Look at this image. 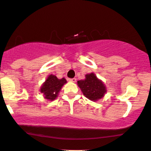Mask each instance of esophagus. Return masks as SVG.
I'll list each match as a JSON object with an SVG mask.
<instances>
[{"mask_svg": "<svg viewBox=\"0 0 151 151\" xmlns=\"http://www.w3.org/2000/svg\"><path fill=\"white\" fill-rule=\"evenodd\" d=\"M69 81H70L73 82V83H76V78H70V79H69Z\"/></svg>", "mask_w": 151, "mask_h": 151, "instance_id": "obj_1", "label": "esophagus"}]
</instances>
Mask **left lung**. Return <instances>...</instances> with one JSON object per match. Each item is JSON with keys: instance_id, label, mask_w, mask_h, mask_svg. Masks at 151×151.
<instances>
[{"instance_id": "obj_1", "label": "left lung", "mask_w": 151, "mask_h": 151, "mask_svg": "<svg viewBox=\"0 0 151 151\" xmlns=\"http://www.w3.org/2000/svg\"><path fill=\"white\" fill-rule=\"evenodd\" d=\"M77 83L83 95L94 102L102 99L107 92L105 83L94 73L85 75V78L78 81Z\"/></svg>"}]
</instances>
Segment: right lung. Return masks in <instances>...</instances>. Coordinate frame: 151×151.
I'll list each match as a JSON object with an SVG mask.
<instances>
[{
    "instance_id": "right-lung-1",
    "label": "right lung",
    "mask_w": 151,
    "mask_h": 151,
    "mask_svg": "<svg viewBox=\"0 0 151 151\" xmlns=\"http://www.w3.org/2000/svg\"><path fill=\"white\" fill-rule=\"evenodd\" d=\"M66 83L67 81L65 78L59 79L56 76L51 74L43 83L40 88V91L45 99L53 101L58 97L60 90Z\"/></svg>"
}]
</instances>
